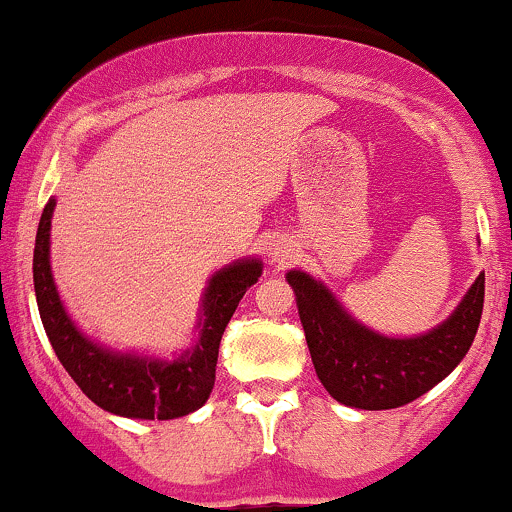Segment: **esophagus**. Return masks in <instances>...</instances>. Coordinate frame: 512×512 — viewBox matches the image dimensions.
<instances>
[{"label":"esophagus","instance_id":"34e87169","mask_svg":"<svg viewBox=\"0 0 512 512\" xmlns=\"http://www.w3.org/2000/svg\"><path fill=\"white\" fill-rule=\"evenodd\" d=\"M268 258H271L273 266H287L295 258V249H292L290 239H273L271 249H268Z\"/></svg>","mask_w":512,"mask_h":512}]
</instances>
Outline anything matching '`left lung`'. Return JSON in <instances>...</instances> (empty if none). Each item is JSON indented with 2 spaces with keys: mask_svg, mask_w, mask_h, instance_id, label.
I'll use <instances>...</instances> for the list:
<instances>
[{
  "mask_svg": "<svg viewBox=\"0 0 512 512\" xmlns=\"http://www.w3.org/2000/svg\"><path fill=\"white\" fill-rule=\"evenodd\" d=\"M319 382L350 409H399L440 384L472 348L484 309V275L455 312L418 336H384L343 307L321 280L287 271Z\"/></svg>",
  "mask_w": 512,
  "mask_h": 512,
  "instance_id": "left-lung-1",
  "label": "left lung"
}]
</instances>
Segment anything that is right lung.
<instances>
[{
	"label": "right lung",
	"instance_id": "1",
	"mask_svg": "<svg viewBox=\"0 0 512 512\" xmlns=\"http://www.w3.org/2000/svg\"><path fill=\"white\" fill-rule=\"evenodd\" d=\"M55 195L38 222L33 249V287L43 329L57 360L79 389L103 411L142 421H171L188 416L208 401L215 387L220 341L244 292L261 278V258L249 256L210 275L200 297L193 343L174 358L103 346L74 324L50 266V229Z\"/></svg>",
	"mask_w": 512,
	"mask_h": 512
}]
</instances>
